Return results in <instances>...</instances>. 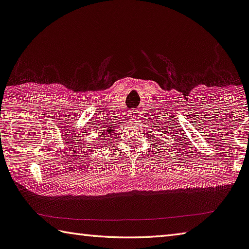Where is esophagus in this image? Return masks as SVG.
I'll list each match as a JSON object with an SVG mask.
<instances>
[{"label": "esophagus", "mask_w": 249, "mask_h": 249, "mask_svg": "<svg viewBox=\"0 0 249 249\" xmlns=\"http://www.w3.org/2000/svg\"><path fill=\"white\" fill-rule=\"evenodd\" d=\"M130 117H133V119H137V116H138V113L136 112V111H134V112H130V115H129Z\"/></svg>", "instance_id": "1"}]
</instances>
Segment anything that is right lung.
Here are the masks:
<instances>
[{"label":"right lung","instance_id":"obj_1","mask_svg":"<svg viewBox=\"0 0 249 249\" xmlns=\"http://www.w3.org/2000/svg\"><path fill=\"white\" fill-rule=\"evenodd\" d=\"M103 135H104V134H103Z\"/></svg>","mask_w":249,"mask_h":249}]
</instances>
